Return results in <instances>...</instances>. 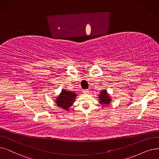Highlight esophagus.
<instances>
[{"label":"esophagus","mask_w":159,"mask_h":159,"mask_svg":"<svg viewBox=\"0 0 159 159\" xmlns=\"http://www.w3.org/2000/svg\"><path fill=\"white\" fill-rule=\"evenodd\" d=\"M89 89H84V90H83V93H89Z\"/></svg>","instance_id":"obj_1"}]
</instances>
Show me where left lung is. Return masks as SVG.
<instances>
[{"label": "left lung", "mask_w": 159, "mask_h": 159, "mask_svg": "<svg viewBox=\"0 0 159 159\" xmlns=\"http://www.w3.org/2000/svg\"><path fill=\"white\" fill-rule=\"evenodd\" d=\"M98 98L99 103L102 105H109L111 102L110 94L107 93V90L106 89L100 91V94L98 95Z\"/></svg>", "instance_id": "8db88e82"}]
</instances>
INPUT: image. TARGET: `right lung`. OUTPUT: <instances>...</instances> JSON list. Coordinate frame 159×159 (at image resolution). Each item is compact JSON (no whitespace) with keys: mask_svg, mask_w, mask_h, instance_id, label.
Masks as SVG:
<instances>
[{"mask_svg":"<svg viewBox=\"0 0 159 159\" xmlns=\"http://www.w3.org/2000/svg\"><path fill=\"white\" fill-rule=\"evenodd\" d=\"M77 95L75 92L62 89L60 94L57 97L55 102L59 107L68 111L70 107L73 104Z\"/></svg>","mask_w":159,"mask_h":159,"instance_id":"obj_1","label":"right lung"}]
</instances>
